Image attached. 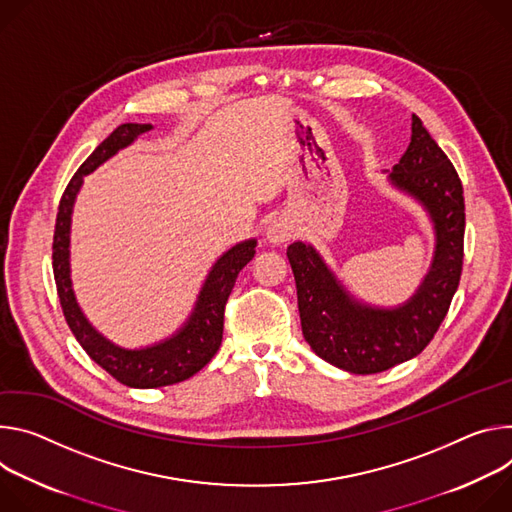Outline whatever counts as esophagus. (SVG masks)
<instances>
[{
  "instance_id": "obj_1",
  "label": "esophagus",
  "mask_w": 512,
  "mask_h": 512,
  "mask_svg": "<svg viewBox=\"0 0 512 512\" xmlns=\"http://www.w3.org/2000/svg\"><path fill=\"white\" fill-rule=\"evenodd\" d=\"M266 238H268L272 244H285V242L293 240V238H295V225H293V221L287 219V217L274 219V221L268 225Z\"/></svg>"
}]
</instances>
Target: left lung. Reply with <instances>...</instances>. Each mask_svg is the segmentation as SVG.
<instances>
[{"label":"left lung","instance_id":"left-lung-1","mask_svg":"<svg viewBox=\"0 0 512 512\" xmlns=\"http://www.w3.org/2000/svg\"><path fill=\"white\" fill-rule=\"evenodd\" d=\"M390 181L427 207L437 234L433 266L407 305L384 311L356 303L311 246L295 242L287 250L307 344L325 362L354 374L384 372L421 354L449 311L464 266L462 181L417 116Z\"/></svg>","mask_w":512,"mask_h":512}]
</instances>
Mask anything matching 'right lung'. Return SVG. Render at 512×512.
Returning a JSON list of instances; mask_svg holds the SVG:
<instances>
[{"instance_id": "1", "label": "right lung", "mask_w": 512, "mask_h": 512, "mask_svg": "<svg viewBox=\"0 0 512 512\" xmlns=\"http://www.w3.org/2000/svg\"><path fill=\"white\" fill-rule=\"evenodd\" d=\"M150 128V124H122L89 154L61 197L52 240L56 293H59L63 313L73 335L95 364H99L118 382L132 388H158L183 382L197 374L217 354L223 337L225 303L232 295L240 270L254 258L256 246V240L242 242L227 250L215 262L189 323L175 337L166 339L158 346L146 350H122L109 344L89 325L75 301L69 278V227L73 203L85 175H89L91 170H95L120 148L132 144L136 136L148 132Z\"/></svg>"}]
</instances>
